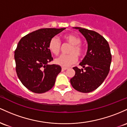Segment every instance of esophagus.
<instances>
[{
  "label": "esophagus",
  "instance_id": "esophagus-1",
  "mask_svg": "<svg viewBox=\"0 0 127 127\" xmlns=\"http://www.w3.org/2000/svg\"><path fill=\"white\" fill-rule=\"evenodd\" d=\"M66 69H67V68H64V67L62 68V71H65V70H66Z\"/></svg>",
  "mask_w": 127,
  "mask_h": 127
}]
</instances>
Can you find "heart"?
<instances>
[{
	"instance_id": "b5f03b06",
	"label": "heart",
	"mask_w": 127,
	"mask_h": 127,
	"mask_svg": "<svg viewBox=\"0 0 127 127\" xmlns=\"http://www.w3.org/2000/svg\"><path fill=\"white\" fill-rule=\"evenodd\" d=\"M65 40L72 45L68 55H61L55 60L57 65L62 67H68L72 64L76 63L77 61V56L81 57L83 54V48L80 45L81 40L79 36L72 34H69L64 36ZM48 48L50 52L55 55H58L61 52V42L59 38L56 36L53 37L48 44Z\"/></svg>"
}]
</instances>
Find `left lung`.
Returning <instances> with one entry per match:
<instances>
[{
  "label": "left lung",
  "mask_w": 127,
  "mask_h": 127,
  "mask_svg": "<svg viewBox=\"0 0 127 127\" xmlns=\"http://www.w3.org/2000/svg\"><path fill=\"white\" fill-rule=\"evenodd\" d=\"M83 35L88 43L86 55L80 65L83 68L74 67L75 74L71 79L72 86L83 93L92 92L100 86L110 71L112 55L108 42L97 32L75 27Z\"/></svg>",
  "instance_id": "obj_1"
}]
</instances>
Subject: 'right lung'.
I'll return each instance as SVG.
<instances>
[{"mask_svg":"<svg viewBox=\"0 0 127 127\" xmlns=\"http://www.w3.org/2000/svg\"><path fill=\"white\" fill-rule=\"evenodd\" d=\"M65 29L37 30L23 37L18 43L14 52L17 74L23 85L34 93H44L55 85L61 67L48 64L53 60L48 44Z\"/></svg>","mask_w":127,"mask_h":127,"instance_id":"obj_1","label":"right lung"}]
</instances>
